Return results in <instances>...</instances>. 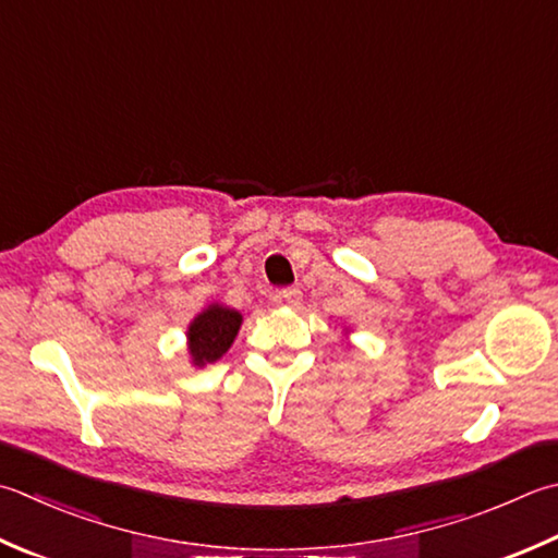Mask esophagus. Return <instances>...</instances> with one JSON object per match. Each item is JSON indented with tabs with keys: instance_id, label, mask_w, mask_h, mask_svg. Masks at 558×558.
<instances>
[{
	"instance_id": "34e87169",
	"label": "esophagus",
	"mask_w": 558,
	"mask_h": 558,
	"mask_svg": "<svg viewBox=\"0 0 558 558\" xmlns=\"http://www.w3.org/2000/svg\"><path fill=\"white\" fill-rule=\"evenodd\" d=\"M280 302H286L288 307H300L302 304V290L300 288H286V290H280Z\"/></svg>"
}]
</instances>
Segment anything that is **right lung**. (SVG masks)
Returning a JSON list of instances; mask_svg holds the SVG:
<instances>
[{
	"label": "right lung",
	"mask_w": 558,
	"mask_h": 558,
	"mask_svg": "<svg viewBox=\"0 0 558 558\" xmlns=\"http://www.w3.org/2000/svg\"><path fill=\"white\" fill-rule=\"evenodd\" d=\"M239 326H242V314L220 307V304H213V307L195 316L189 329V351L193 355V363L205 365L222 357L227 348L232 345Z\"/></svg>",
	"instance_id": "1"
}]
</instances>
